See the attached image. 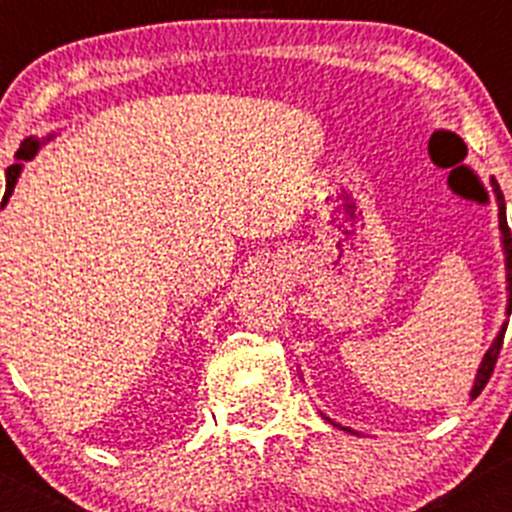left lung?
<instances>
[{"label": "left lung", "instance_id": "left-lung-1", "mask_svg": "<svg viewBox=\"0 0 512 512\" xmlns=\"http://www.w3.org/2000/svg\"><path fill=\"white\" fill-rule=\"evenodd\" d=\"M490 185H493L495 203H498V230H500V247H503V255H505V289H508V304H505V314H508V317H510V312H512V235H510L508 220H505V200H503V193H500L498 183H495L493 178H490ZM505 329H508V324H503V327H500L498 337L493 339V344H490V349L483 354V359H480V366H478V371H476V379H473L471 399H476L480 391L485 389V384H488L490 374H493V366H495V361H498L500 347H503ZM324 418H327V416H324ZM327 421L332 423V426L342 428V431L354 433V436H359V431H354V428L342 426V423L332 421V418H327Z\"/></svg>", "mask_w": 512, "mask_h": 512}]
</instances>
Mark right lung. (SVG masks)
Returning a JSON list of instances; mask_svg holds the SVG:
<instances>
[{
	"mask_svg": "<svg viewBox=\"0 0 512 512\" xmlns=\"http://www.w3.org/2000/svg\"><path fill=\"white\" fill-rule=\"evenodd\" d=\"M56 133H49V136L44 138V141H39V138H27V141L22 143V148H19L17 151V163L14 165H9L7 168V190H4V200H2V208L4 205L9 203V198H12V193H14V185H17V180H19V175H22V170H24V163H27V160H32L36 153H39V148L44 146V143H49L51 138H54ZM0 208V210H2Z\"/></svg>",
	"mask_w": 512,
	"mask_h": 512,
	"instance_id": "right-lung-1",
	"label": "right lung"
}]
</instances>
